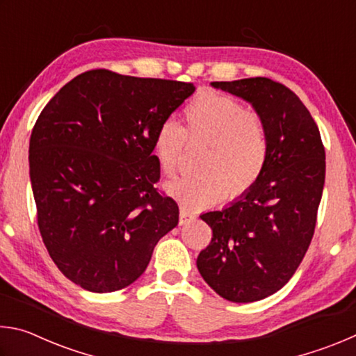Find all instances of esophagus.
I'll return each instance as SVG.
<instances>
[{"mask_svg":"<svg viewBox=\"0 0 356 356\" xmlns=\"http://www.w3.org/2000/svg\"><path fill=\"white\" fill-rule=\"evenodd\" d=\"M195 220H196L195 213H191L190 210H186L185 207H180V218H179L180 225H188V222L195 221Z\"/></svg>","mask_w":356,"mask_h":356,"instance_id":"obj_1","label":"esophagus"}]
</instances>
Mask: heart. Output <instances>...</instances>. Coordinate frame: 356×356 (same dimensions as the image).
<instances>
[{
	"label": "heart",
	"instance_id": "b5f03b06",
	"mask_svg": "<svg viewBox=\"0 0 356 356\" xmlns=\"http://www.w3.org/2000/svg\"><path fill=\"white\" fill-rule=\"evenodd\" d=\"M186 127L168 119L156 130L154 150L168 176L179 171L186 138L193 146L206 147L197 172L200 177L166 184L168 195L182 207L200 210L226 196L237 197L248 191L261 176L268 152L264 119L245 110L236 99L204 92L184 111Z\"/></svg>",
	"mask_w": 356,
	"mask_h": 356
}]
</instances>
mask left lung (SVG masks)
Returning <instances> with one entry per match:
<instances>
[{"label": "left lung", "mask_w": 356, "mask_h": 356, "mask_svg": "<svg viewBox=\"0 0 356 356\" xmlns=\"http://www.w3.org/2000/svg\"><path fill=\"white\" fill-rule=\"evenodd\" d=\"M210 84L251 104L267 127L261 176L225 209L201 215L212 242L196 261L220 297L251 303L278 292L308 251L325 184V149L308 108L284 84L264 76Z\"/></svg>", "instance_id": "obj_1"}]
</instances>
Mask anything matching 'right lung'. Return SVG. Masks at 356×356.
Instances as JSON below:
<instances>
[{
	"label": "right lung",
	"mask_w": 356,
	"mask_h": 356,
	"mask_svg": "<svg viewBox=\"0 0 356 356\" xmlns=\"http://www.w3.org/2000/svg\"><path fill=\"white\" fill-rule=\"evenodd\" d=\"M195 89L97 69L75 76L42 110L29 177L42 240L72 282L95 293L130 286L177 226L176 201L154 186V140Z\"/></svg>",
	"instance_id": "right-lung-1"
}]
</instances>
